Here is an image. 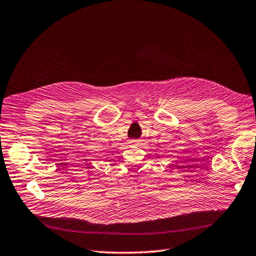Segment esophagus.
I'll return each instance as SVG.
<instances>
[{
	"label": "esophagus",
	"mask_w": 256,
	"mask_h": 256,
	"mask_svg": "<svg viewBox=\"0 0 256 256\" xmlns=\"http://www.w3.org/2000/svg\"><path fill=\"white\" fill-rule=\"evenodd\" d=\"M129 144H130V146H136V144H139V140L132 139V140H129Z\"/></svg>",
	"instance_id": "34e87169"
}]
</instances>
